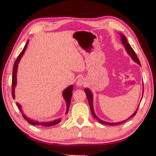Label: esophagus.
<instances>
[{
	"label": "esophagus",
	"instance_id": "1",
	"mask_svg": "<svg viewBox=\"0 0 156 156\" xmlns=\"http://www.w3.org/2000/svg\"><path fill=\"white\" fill-rule=\"evenodd\" d=\"M86 84V82L84 81V80L83 78H79L77 82H76V85L78 86V87H82V86H84Z\"/></svg>",
	"mask_w": 156,
	"mask_h": 156
}]
</instances>
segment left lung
Returning <instances> with one entry per match:
<instances>
[{
    "mask_svg": "<svg viewBox=\"0 0 156 156\" xmlns=\"http://www.w3.org/2000/svg\"><path fill=\"white\" fill-rule=\"evenodd\" d=\"M121 35V41H122V44H123L125 48L126 49V51H127L128 54L131 56V58L133 59V60L135 61V62H137V64L141 66V64H140V60H139V59L137 58V56L136 55V54H135V52L134 51V50L133 49V48H132L131 47L130 44H129L128 41H127V38L125 37V36L122 34H119ZM84 91H85V93L86 94H87V98H88V103H89V106H90V111H91V112H92V115H93V117L97 119V120L100 122V123L101 124H103V125H120V124H122L123 123V122H125V121H127L128 119H131V117H134V116L136 115L137 113V111L138 110V107L137 108V110L135 111V112H134V113L132 115L131 117H129L127 119H126V120L123 121H121V122H106V121H102L101 119H99L97 115H95L94 113V108H93V96H92V93L91 92V91L89 90L88 88H85L84 89ZM143 94H144V90H143Z\"/></svg>",
    "mask_w": 156,
    "mask_h": 156,
    "instance_id": "obj_1",
    "label": "left lung"
}]
</instances>
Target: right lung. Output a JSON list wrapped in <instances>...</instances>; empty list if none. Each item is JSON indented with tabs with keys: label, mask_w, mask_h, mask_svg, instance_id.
I'll list each match as a JSON object with an SVG mask.
<instances>
[{
	"label": "right lung",
	"mask_w": 156,
	"mask_h": 156,
	"mask_svg": "<svg viewBox=\"0 0 156 156\" xmlns=\"http://www.w3.org/2000/svg\"><path fill=\"white\" fill-rule=\"evenodd\" d=\"M28 44V41L27 42V44H25L24 48H23V51L20 53V54L18 55L17 59H16L15 62L14 66H13V69H12V98H15V87L16 84V72H17V67H18V64L21 59V57L24 54L25 51L26 49V48H27V45ZM72 90H73V85L69 86V87L67 88H66L65 90L63 91V97H64L65 101L66 102V105H67V109H66V114H67L69 111V105H70V102H71V98H72ZM16 106H17L18 108H19V110L21 111L22 115L23 118H24L25 120H27L28 121L29 123H30L31 125H41L42 127H51V126H54L56 124L59 123L60 122L61 119H59L58 120H55L54 121H51V122H39L37 121H33L31 119H29L28 117H26L25 114L23 113L21 110V106L20 105L19 103L16 102Z\"/></svg>",
	"instance_id": "obj_1"
}]
</instances>
